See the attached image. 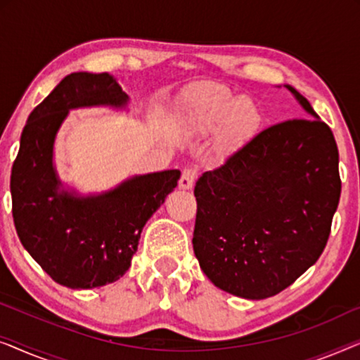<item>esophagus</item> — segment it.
I'll return each mask as SVG.
<instances>
[{
  "mask_svg": "<svg viewBox=\"0 0 360 360\" xmlns=\"http://www.w3.org/2000/svg\"><path fill=\"white\" fill-rule=\"evenodd\" d=\"M195 180H196V172L193 169H185L184 172H181L179 186L184 190H190L191 186H193Z\"/></svg>",
  "mask_w": 360,
  "mask_h": 360,
  "instance_id": "1",
  "label": "esophagus"
}]
</instances>
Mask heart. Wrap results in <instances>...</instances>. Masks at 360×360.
<instances>
[{"mask_svg":"<svg viewBox=\"0 0 360 360\" xmlns=\"http://www.w3.org/2000/svg\"><path fill=\"white\" fill-rule=\"evenodd\" d=\"M257 110L248 101L223 93H206L195 98L186 110V124L195 132H211L221 127V141L234 144L257 122Z\"/></svg>","mask_w":360,"mask_h":360,"instance_id":"obj_1","label":"heart"}]
</instances>
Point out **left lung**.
<instances>
[{
    "label": "left lung",
    "instance_id": "1",
    "mask_svg": "<svg viewBox=\"0 0 360 360\" xmlns=\"http://www.w3.org/2000/svg\"><path fill=\"white\" fill-rule=\"evenodd\" d=\"M307 111L260 131L195 185L193 250L216 287L262 300L290 287L326 248L341 196L333 131Z\"/></svg>",
    "mask_w": 360,
    "mask_h": 360
}]
</instances>
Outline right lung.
<instances>
[{
  "mask_svg": "<svg viewBox=\"0 0 360 360\" xmlns=\"http://www.w3.org/2000/svg\"><path fill=\"white\" fill-rule=\"evenodd\" d=\"M127 95L110 73L67 75L34 108L11 170L13 218L24 249L63 287L116 282L131 267L142 228L180 179V170L136 175L101 195L60 188L53 142L68 111L124 108Z\"/></svg>",
  "mask_w": 360,
  "mask_h": 360,
  "instance_id": "obj_1",
  "label": "right lung"
}]
</instances>
